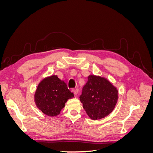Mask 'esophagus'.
<instances>
[{
  "label": "esophagus",
  "instance_id": "34e87169",
  "mask_svg": "<svg viewBox=\"0 0 153 153\" xmlns=\"http://www.w3.org/2000/svg\"><path fill=\"white\" fill-rule=\"evenodd\" d=\"M72 91H73V92L75 94H78V89H76V88H75V89H72Z\"/></svg>",
  "mask_w": 153,
  "mask_h": 153
}]
</instances>
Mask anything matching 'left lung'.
I'll list each match as a JSON object with an SVG mask.
<instances>
[{"instance_id": "obj_1", "label": "left lung", "mask_w": 153, "mask_h": 153, "mask_svg": "<svg viewBox=\"0 0 153 153\" xmlns=\"http://www.w3.org/2000/svg\"><path fill=\"white\" fill-rule=\"evenodd\" d=\"M82 89L80 100L89 117L100 119L109 115L115 108L118 99V91L105 78L88 76Z\"/></svg>"}]
</instances>
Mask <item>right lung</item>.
<instances>
[{"instance_id": "1", "label": "right lung", "mask_w": 153, "mask_h": 153, "mask_svg": "<svg viewBox=\"0 0 153 153\" xmlns=\"http://www.w3.org/2000/svg\"><path fill=\"white\" fill-rule=\"evenodd\" d=\"M74 96L65 82L56 75L45 78L37 88L35 103L42 112L48 116L58 115L68 99Z\"/></svg>"}]
</instances>
